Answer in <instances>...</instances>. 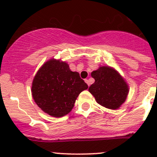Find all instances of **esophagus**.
Listing matches in <instances>:
<instances>
[{"instance_id": "34e87169", "label": "esophagus", "mask_w": 157, "mask_h": 157, "mask_svg": "<svg viewBox=\"0 0 157 157\" xmlns=\"http://www.w3.org/2000/svg\"><path fill=\"white\" fill-rule=\"evenodd\" d=\"M85 82H86V83H87V85L89 86H90V81H89V80H87V79H86V80H85Z\"/></svg>"}]
</instances>
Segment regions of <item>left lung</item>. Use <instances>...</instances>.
I'll list each match as a JSON object with an SVG mask.
<instances>
[{
    "instance_id": "obj_1",
    "label": "left lung",
    "mask_w": 157,
    "mask_h": 157,
    "mask_svg": "<svg viewBox=\"0 0 157 157\" xmlns=\"http://www.w3.org/2000/svg\"><path fill=\"white\" fill-rule=\"evenodd\" d=\"M94 83L89 92L99 105L109 109H118L125 102L129 86L124 77L115 68L102 66L91 73Z\"/></svg>"
}]
</instances>
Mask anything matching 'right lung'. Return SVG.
Segmentation results:
<instances>
[{"mask_svg":"<svg viewBox=\"0 0 157 157\" xmlns=\"http://www.w3.org/2000/svg\"><path fill=\"white\" fill-rule=\"evenodd\" d=\"M88 88L76 71L65 61L51 58L44 63L33 78L32 95L44 112L57 118L67 115L79 94Z\"/></svg>","mask_w":157,"mask_h":157,"instance_id":"1","label":"right lung"}]
</instances>
